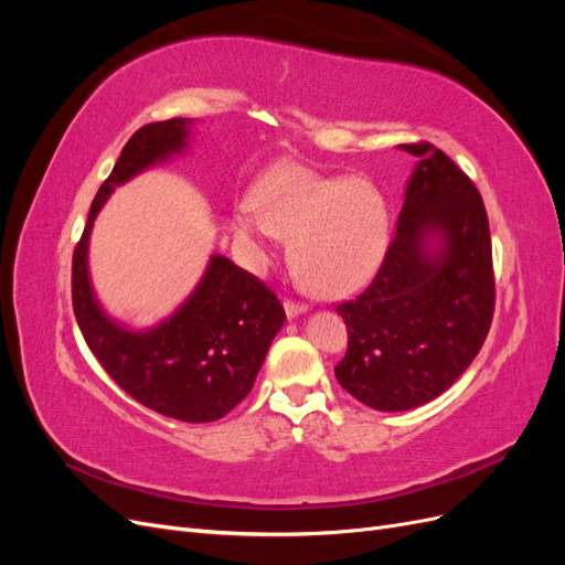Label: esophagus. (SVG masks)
Segmentation results:
<instances>
[{"label": "esophagus", "mask_w": 565, "mask_h": 565, "mask_svg": "<svg viewBox=\"0 0 565 565\" xmlns=\"http://www.w3.org/2000/svg\"><path fill=\"white\" fill-rule=\"evenodd\" d=\"M306 311H309V306L301 303V301H292V299L285 301V313H287V318H297V316H301V313H306Z\"/></svg>", "instance_id": "obj_1"}]
</instances>
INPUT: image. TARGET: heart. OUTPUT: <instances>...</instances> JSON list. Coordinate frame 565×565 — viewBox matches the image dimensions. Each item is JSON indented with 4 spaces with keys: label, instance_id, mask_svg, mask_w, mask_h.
<instances>
[{
    "label": "heart",
    "instance_id": "1",
    "mask_svg": "<svg viewBox=\"0 0 565 565\" xmlns=\"http://www.w3.org/2000/svg\"><path fill=\"white\" fill-rule=\"evenodd\" d=\"M235 243L266 264L273 243L289 241L297 280L318 297H347L377 270L388 233L380 188L363 177L330 179L278 164L231 216Z\"/></svg>",
    "mask_w": 565,
    "mask_h": 565
}]
</instances>
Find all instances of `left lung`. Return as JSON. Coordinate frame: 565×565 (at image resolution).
<instances>
[{"label": "left lung", "mask_w": 565, "mask_h": 565, "mask_svg": "<svg viewBox=\"0 0 565 565\" xmlns=\"http://www.w3.org/2000/svg\"><path fill=\"white\" fill-rule=\"evenodd\" d=\"M417 158L396 235L374 280L337 306L349 330L337 382L382 413L434 401L465 372L494 311L492 245L483 198L431 143Z\"/></svg>", "instance_id": "1"}]
</instances>
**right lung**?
I'll return each mask as SVG.
<instances>
[{
  "label": "right lung",
  "instance_id": "obj_1",
  "mask_svg": "<svg viewBox=\"0 0 565 565\" xmlns=\"http://www.w3.org/2000/svg\"><path fill=\"white\" fill-rule=\"evenodd\" d=\"M188 127L191 119L183 117L141 127L100 183L73 252V311L96 361L134 401L172 419L214 422L252 391L285 322L278 297L252 273L214 254L195 292L172 318L152 330L131 332L100 309L87 268L89 233L108 195L143 169L181 152Z\"/></svg>",
  "mask_w": 565,
  "mask_h": 565
}]
</instances>
